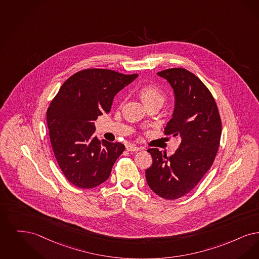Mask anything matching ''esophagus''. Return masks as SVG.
I'll use <instances>...</instances> for the list:
<instances>
[{
	"label": "esophagus",
	"instance_id": "esophagus-1",
	"mask_svg": "<svg viewBox=\"0 0 259 259\" xmlns=\"http://www.w3.org/2000/svg\"><path fill=\"white\" fill-rule=\"evenodd\" d=\"M126 150L130 151V152H138V151L141 150V148L135 146V145H133V144H128V145L126 146Z\"/></svg>",
	"mask_w": 259,
	"mask_h": 259
}]
</instances>
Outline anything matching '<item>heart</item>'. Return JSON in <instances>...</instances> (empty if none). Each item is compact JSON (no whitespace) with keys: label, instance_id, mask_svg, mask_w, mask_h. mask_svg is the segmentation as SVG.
Instances as JSON below:
<instances>
[{"label":"heart","instance_id":"b5f03b06","mask_svg":"<svg viewBox=\"0 0 259 259\" xmlns=\"http://www.w3.org/2000/svg\"><path fill=\"white\" fill-rule=\"evenodd\" d=\"M138 93L144 104H149L156 101L163 103L165 101V95L163 91L154 84L143 85L142 87H140Z\"/></svg>","mask_w":259,"mask_h":259}]
</instances>
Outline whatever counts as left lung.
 Returning <instances> with one entry per match:
<instances>
[{
	"mask_svg": "<svg viewBox=\"0 0 259 259\" xmlns=\"http://www.w3.org/2000/svg\"><path fill=\"white\" fill-rule=\"evenodd\" d=\"M174 93V111L164 135L180 136V147L167 157L152 148L153 163L146 169L150 189L165 199H177L199 183L214 162L222 121L214 98L202 81L185 68L158 72Z\"/></svg>",
	"mask_w": 259,
	"mask_h": 259,
	"instance_id": "left-lung-1",
	"label": "left lung"
}]
</instances>
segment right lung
<instances>
[{
	"label": "right lung",
	"instance_id": "add662e5",
	"mask_svg": "<svg viewBox=\"0 0 259 259\" xmlns=\"http://www.w3.org/2000/svg\"><path fill=\"white\" fill-rule=\"evenodd\" d=\"M137 76L84 69L70 76L51 101L46 113L51 146L62 172L74 186L92 189L108 179L124 146L100 141L94 135V121L110 112L114 97Z\"/></svg>",
	"mask_w": 259,
	"mask_h": 259
}]
</instances>
